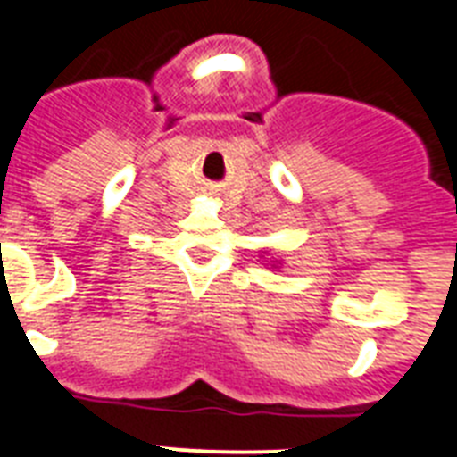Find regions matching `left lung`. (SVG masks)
Segmentation results:
<instances>
[{
	"instance_id": "1",
	"label": "left lung",
	"mask_w": 457,
	"mask_h": 457,
	"mask_svg": "<svg viewBox=\"0 0 457 457\" xmlns=\"http://www.w3.org/2000/svg\"><path fill=\"white\" fill-rule=\"evenodd\" d=\"M263 253H268V252H263ZM270 263H272V268H278V265H281L278 261H272V258H270Z\"/></svg>"
}]
</instances>
